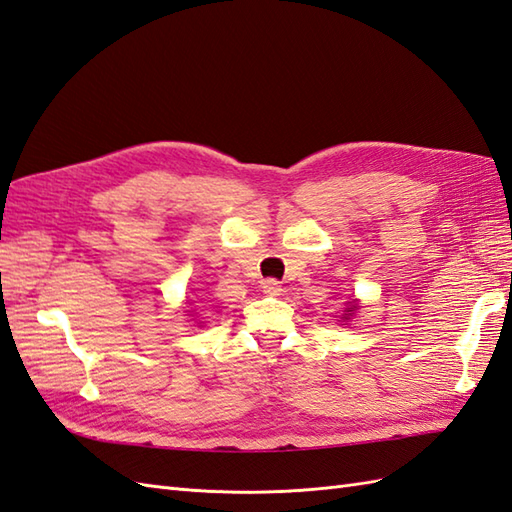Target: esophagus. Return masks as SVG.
Here are the masks:
<instances>
[{
	"label": "esophagus",
	"instance_id": "obj_1",
	"mask_svg": "<svg viewBox=\"0 0 512 512\" xmlns=\"http://www.w3.org/2000/svg\"><path fill=\"white\" fill-rule=\"evenodd\" d=\"M261 290H264V294L268 296H281V283L274 281V279H266L264 283H261Z\"/></svg>",
	"mask_w": 512,
	"mask_h": 512
}]
</instances>
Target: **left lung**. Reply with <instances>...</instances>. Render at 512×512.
Listing matches in <instances>:
<instances>
[{"instance_id":"1","label":"left lung","mask_w":512,"mask_h":512,"mask_svg":"<svg viewBox=\"0 0 512 512\" xmlns=\"http://www.w3.org/2000/svg\"><path fill=\"white\" fill-rule=\"evenodd\" d=\"M355 309H357L355 305H350V307H348V311H355ZM346 318H348V313H346Z\"/></svg>"}]
</instances>
